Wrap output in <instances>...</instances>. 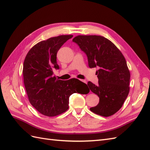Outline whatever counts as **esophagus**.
Masks as SVG:
<instances>
[{"label":"esophagus","mask_w":150,"mask_h":150,"mask_svg":"<svg viewBox=\"0 0 150 150\" xmlns=\"http://www.w3.org/2000/svg\"><path fill=\"white\" fill-rule=\"evenodd\" d=\"M82 82H84V83H86V81H84V80H81Z\"/></svg>","instance_id":"1"}]
</instances>
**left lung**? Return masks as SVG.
I'll list each match as a JSON object with an SVG mask.
<instances>
[{"label": "left lung", "mask_w": 150, "mask_h": 150, "mask_svg": "<svg viewBox=\"0 0 150 150\" xmlns=\"http://www.w3.org/2000/svg\"><path fill=\"white\" fill-rule=\"evenodd\" d=\"M72 41L86 55L89 67L98 68V84L88 82L90 90L99 97V103L90 110L103 117L112 115L122 106L129 91L130 73L125 58L104 37L79 35Z\"/></svg>", "instance_id": "1"}]
</instances>
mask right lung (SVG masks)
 <instances>
[{"instance_id":"1","label":"right lung","mask_w":150,"mask_h":150,"mask_svg":"<svg viewBox=\"0 0 150 150\" xmlns=\"http://www.w3.org/2000/svg\"><path fill=\"white\" fill-rule=\"evenodd\" d=\"M73 35L52 37L35 44L25 58L24 83L31 104L44 115L54 117L69 108V98L74 93L84 94L86 84L77 79H57L53 69H59L57 53Z\"/></svg>"}]
</instances>
